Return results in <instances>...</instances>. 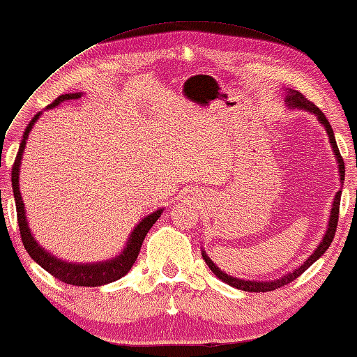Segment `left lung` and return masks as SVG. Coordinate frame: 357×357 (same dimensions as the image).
Instances as JSON below:
<instances>
[{
  "mask_svg": "<svg viewBox=\"0 0 357 357\" xmlns=\"http://www.w3.org/2000/svg\"><path fill=\"white\" fill-rule=\"evenodd\" d=\"M284 103L286 106L289 107V109H302V111H307L311 112V114H314L318 117V121L322 127L326 128L327 135H329V141H331V146H332V151H333V155H335V160L338 163V173H340V183L343 184L344 181V163H343V158L340 155V151H338V146H337V141L335 137H333V130L331 127L329 121H327L326 116L322 114V111L319 109L318 106L311 103L307 98L303 97L301 92H297V90H292V89H286V98H284ZM340 197H342V190H338L335 194V199L332 202V208H331V216H329V224H327V229H326V234L322 236V240L319 241V245L316 246V250L313 251V254L305 260L303 264L298 265L297 268H294L289 273L280 276V278L276 280H268V281H256V280H241V278H236V276H230L225 273V271L220 270L216 264L213 262L211 259L208 257V254L205 252V250H202V256L203 260H205L206 265L214 275L218 276L220 281L227 282L229 286L231 287H236V289L240 291H246V292H268V291H275L278 289V287L284 286V284H289L291 281H294L296 278H298L305 270L308 267H311L316 260H318L322 254H324L327 250H329L331 243L333 240V236H335V230H337V224H338V209H340Z\"/></svg>",
  "mask_w": 357,
  "mask_h": 357,
  "instance_id": "left-lung-1",
  "label": "left lung"
}]
</instances>
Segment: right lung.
Listing matches in <instances>:
<instances>
[{
  "label": "right lung",
  "mask_w": 357,
  "mask_h": 357,
  "mask_svg": "<svg viewBox=\"0 0 357 357\" xmlns=\"http://www.w3.org/2000/svg\"><path fill=\"white\" fill-rule=\"evenodd\" d=\"M81 95L82 92L60 95L52 105L47 106V109H54L55 106H59L66 100L81 98ZM41 114L43 112H38V114L31 119V122L28 123V127L25 128L24 138L20 141L19 152H17L15 162L13 165V173H10L13 174V178L10 179H13V192H14V200H15V208H17V222H19L20 236H22V241H24L25 250L38 265H41L44 270L49 271V273L55 276L56 280L66 282V284L97 287V286L109 284L112 281L121 280L122 276H126L130 271V268L133 267L135 260H137L139 254L141 245H143L144 241V236L148 235V231L151 230L152 225L155 224V220L162 216L163 208L155 209L154 213H151L146 218L141 219L137 224V227L133 229L132 234H130L126 246H123L121 254L112 259L100 260V262H90V264L66 262V260H61L56 256H54V254H50L49 251L44 250V248L36 241L35 236H33L31 229L28 227L25 203L22 200L20 188H19L20 163H22V157H24V151L26 148L28 135H30L33 126H35Z\"/></svg>",
  "instance_id": "right-lung-1"
}]
</instances>
